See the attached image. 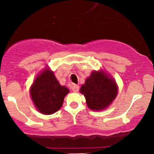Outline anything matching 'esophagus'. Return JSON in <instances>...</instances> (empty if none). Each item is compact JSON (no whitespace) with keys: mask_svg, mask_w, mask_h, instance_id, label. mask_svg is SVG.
<instances>
[{"mask_svg":"<svg viewBox=\"0 0 154 154\" xmlns=\"http://www.w3.org/2000/svg\"><path fill=\"white\" fill-rule=\"evenodd\" d=\"M71 88H72L73 91H74V92H77V91H79V88H79L78 85L74 84V85H72V87H71Z\"/></svg>","mask_w":154,"mask_h":154,"instance_id":"34e87169","label":"esophagus"}]
</instances>
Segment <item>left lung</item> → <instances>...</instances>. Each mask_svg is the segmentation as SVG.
<instances>
[{
    "mask_svg": "<svg viewBox=\"0 0 154 154\" xmlns=\"http://www.w3.org/2000/svg\"><path fill=\"white\" fill-rule=\"evenodd\" d=\"M118 88L114 80L109 78L103 71H94L80 88L87 106L92 110L106 108L117 95Z\"/></svg>",
    "mask_w": 154,
    "mask_h": 154,
    "instance_id": "left-lung-1",
    "label": "left lung"
}]
</instances>
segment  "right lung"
Returning a JSON list of instances; mask_svg holds the SVG:
<instances>
[{"label":"right lung","mask_w":154,"mask_h":154,"mask_svg":"<svg viewBox=\"0 0 154 154\" xmlns=\"http://www.w3.org/2000/svg\"><path fill=\"white\" fill-rule=\"evenodd\" d=\"M69 90L62 86L49 70L43 71L35 78L30 88V94L35 106L40 112L51 115L63 106L64 97Z\"/></svg>","instance_id":"add662e5"}]
</instances>
